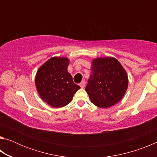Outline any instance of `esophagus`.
I'll return each instance as SVG.
<instances>
[{"mask_svg": "<svg viewBox=\"0 0 157 157\" xmlns=\"http://www.w3.org/2000/svg\"><path fill=\"white\" fill-rule=\"evenodd\" d=\"M85 85H86V82H85V80L82 81L80 83H79V86H80V87H81V88H82V89L84 88Z\"/></svg>", "mask_w": 157, "mask_h": 157, "instance_id": "34e87169", "label": "esophagus"}]
</instances>
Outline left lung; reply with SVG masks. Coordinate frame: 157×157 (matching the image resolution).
Listing matches in <instances>:
<instances>
[{
	"label": "left lung",
	"mask_w": 157,
	"mask_h": 157,
	"mask_svg": "<svg viewBox=\"0 0 157 157\" xmlns=\"http://www.w3.org/2000/svg\"><path fill=\"white\" fill-rule=\"evenodd\" d=\"M91 75L85 90L91 102L100 108H108L123 98L128 86V77L115 58L93 60Z\"/></svg>",
	"instance_id": "left-lung-1"
}]
</instances>
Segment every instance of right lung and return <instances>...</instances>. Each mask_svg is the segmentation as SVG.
<instances>
[{
  "label": "right lung",
  "mask_w": 157,
  "mask_h": 157,
  "mask_svg": "<svg viewBox=\"0 0 157 157\" xmlns=\"http://www.w3.org/2000/svg\"><path fill=\"white\" fill-rule=\"evenodd\" d=\"M69 59L66 57H52L37 71L35 85L44 102L52 107H62L69 104L80 86L73 81L68 72Z\"/></svg>",
  "instance_id": "add662e5"
}]
</instances>
